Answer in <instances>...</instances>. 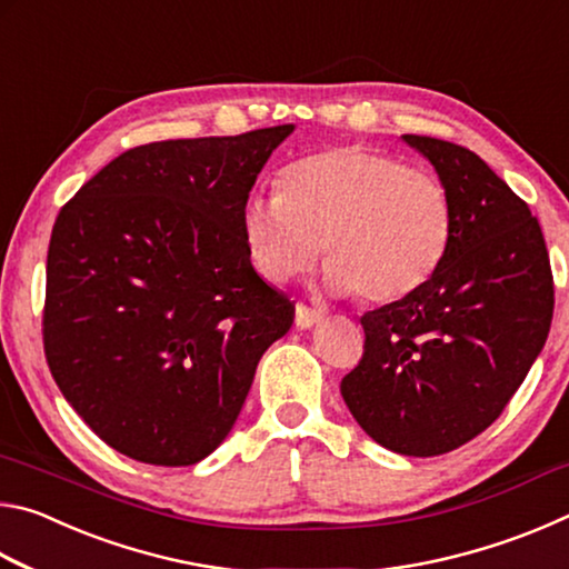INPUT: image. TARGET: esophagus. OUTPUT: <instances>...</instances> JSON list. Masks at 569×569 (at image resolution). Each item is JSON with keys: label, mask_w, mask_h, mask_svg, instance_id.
<instances>
[{"label": "esophagus", "mask_w": 569, "mask_h": 569, "mask_svg": "<svg viewBox=\"0 0 569 569\" xmlns=\"http://www.w3.org/2000/svg\"><path fill=\"white\" fill-rule=\"evenodd\" d=\"M323 319V316L316 311V308H308L306 303H298L296 306V326L298 329H311Z\"/></svg>", "instance_id": "esophagus-1"}]
</instances>
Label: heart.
<instances>
[{"label":"heart","instance_id":"obj_1","mask_svg":"<svg viewBox=\"0 0 569 569\" xmlns=\"http://www.w3.org/2000/svg\"><path fill=\"white\" fill-rule=\"evenodd\" d=\"M240 226L271 283L306 271L321 243L326 288L379 306L417 293L439 271L455 206L435 172L351 142L291 162L281 190L250 192Z\"/></svg>","mask_w":569,"mask_h":569}]
</instances>
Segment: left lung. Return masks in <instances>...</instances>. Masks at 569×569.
Returning <instances> with one entry per match:
<instances>
[{
    "mask_svg": "<svg viewBox=\"0 0 569 569\" xmlns=\"http://www.w3.org/2000/svg\"><path fill=\"white\" fill-rule=\"evenodd\" d=\"M449 188L455 233L427 286L361 316L363 356L341 381L377 445L437 457L481 435L542 351L555 283L529 206L455 142L403 134Z\"/></svg>",
    "mask_w": 569,
    "mask_h": 569,
    "instance_id": "obj_1",
    "label": "left lung"
}]
</instances>
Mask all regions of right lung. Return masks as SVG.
Returning <instances> with one entry per match:
<instances>
[{
	"label": "right lung",
	"instance_id": "right-lung-1",
	"mask_svg": "<svg viewBox=\"0 0 569 569\" xmlns=\"http://www.w3.org/2000/svg\"><path fill=\"white\" fill-rule=\"evenodd\" d=\"M293 132L132 148L77 190L47 250L44 356L104 445L158 467L206 459L233 429L296 308L250 263L240 213Z\"/></svg>",
	"mask_w": 569,
	"mask_h": 569
}]
</instances>
